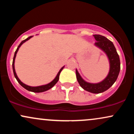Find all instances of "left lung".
Here are the masks:
<instances>
[{"mask_svg": "<svg viewBox=\"0 0 134 134\" xmlns=\"http://www.w3.org/2000/svg\"><path fill=\"white\" fill-rule=\"evenodd\" d=\"M95 45L100 48L105 52L109 58L110 64V69L108 75L102 82L97 84H91L84 81L79 75L77 70L76 72V77L79 85L87 91L92 93H100L108 90L114 84L117 79L120 70V61L114 44L111 41L100 35H94Z\"/></svg>", "mask_w": 134, "mask_h": 134, "instance_id": "8db88e82", "label": "left lung"}]
</instances>
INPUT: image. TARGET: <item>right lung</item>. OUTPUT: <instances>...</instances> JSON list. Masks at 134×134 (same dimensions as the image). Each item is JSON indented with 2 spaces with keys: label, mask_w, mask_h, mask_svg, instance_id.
<instances>
[{
  "label": "right lung",
  "mask_w": 134,
  "mask_h": 134,
  "mask_svg": "<svg viewBox=\"0 0 134 134\" xmlns=\"http://www.w3.org/2000/svg\"><path fill=\"white\" fill-rule=\"evenodd\" d=\"M32 36H30V37H28L27 38H26V40H23L22 41H21V43L19 44V45L18 47V48L16 49V52H15V53H14V58H13V72H14V77H16V80H17V81H18V82L19 83L20 85H21V86H23V87H24V88H25L26 90H27V91H31V92H34V93H41V92H44V91H46L50 90V89H51L52 87L54 86L55 85V84H56V83L58 82V79H59L60 74V72L62 71V69H64V66L63 67H62L60 70H59V72H58V73L57 74V75L56 77H55V79H53L51 82H50V83H49V84H46V85H43V86H37V87H32V86H30L26 85L25 84H24V83H23L22 82H21V81L19 80V78L18 77V76H17L16 71H15V69H14V60H15V58H16L17 52H18V50H19V47L21 46V44H22L23 43L25 42V41H26L27 40H30V38L32 37Z\"/></svg>",
  "instance_id": "add662e5"
}]
</instances>
